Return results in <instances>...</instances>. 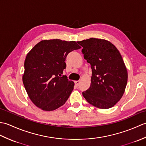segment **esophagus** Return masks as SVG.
<instances>
[{"instance_id":"34e87169","label":"esophagus","mask_w":146,"mask_h":146,"mask_svg":"<svg viewBox=\"0 0 146 146\" xmlns=\"http://www.w3.org/2000/svg\"><path fill=\"white\" fill-rule=\"evenodd\" d=\"M75 83L76 86H79L80 84V81H75Z\"/></svg>"}]
</instances>
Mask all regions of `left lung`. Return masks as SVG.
Wrapping results in <instances>:
<instances>
[{"mask_svg":"<svg viewBox=\"0 0 146 146\" xmlns=\"http://www.w3.org/2000/svg\"><path fill=\"white\" fill-rule=\"evenodd\" d=\"M83 56L92 68L91 84L82 93L89 104L107 109L122 98L127 83L128 74L117 48L105 39L90 38L78 41Z\"/></svg>","mask_w":146,"mask_h":146,"instance_id":"left-lung-1","label":"left lung"}]
</instances>
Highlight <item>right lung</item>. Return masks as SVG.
Listing matches in <instances>:
<instances>
[{"label":"right lung","mask_w":146,"mask_h":146,"mask_svg":"<svg viewBox=\"0 0 146 146\" xmlns=\"http://www.w3.org/2000/svg\"><path fill=\"white\" fill-rule=\"evenodd\" d=\"M81 47L76 41L54 39L42 40L34 46L24 61L23 82L29 97L45 111L57 109L65 104L75 83L66 75L68 53Z\"/></svg>","instance_id":"1"}]
</instances>
